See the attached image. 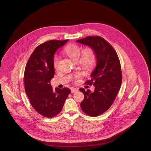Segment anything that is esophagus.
Returning <instances> with one entry per match:
<instances>
[{
    "label": "esophagus",
    "mask_w": 151,
    "mask_h": 151,
    "mask_svg": "<svg viewBox=\"0 0 151 151\" xmlns=\"http://www.w3.org/2000/svg\"><path fill=\"white\" fill-rule=\"evenodd\" d=\"M78 91V90L76 88H71V92H72V93H75L77 92Z\"/></svg>",
    "instance_id": "obj_1"
}]
</instances>
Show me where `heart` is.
<instances>
[{
    "mask_svg": "<svg viewBox=\"0 0 151 151\" xmlns=\"http://www.w3.org/2000/svg\"><path fill=\"white\" fill-rule=\"evenodd\" d=\"M65 54L70 58L72 60L78 62L81 55V49L76 45L71 44L65 47ZM59 57L56 55L54 59V65L55 67L57 66ZM96 56L94 51L91 49H86L83 52L82 57L80 59L81 65L86 68H88L95 63Z\"/></svg>",
    "mask_w": 151,
    "mask_h": 151,
    "instance_id": "obj_1",
    "label": "heart"
}]
</instances>
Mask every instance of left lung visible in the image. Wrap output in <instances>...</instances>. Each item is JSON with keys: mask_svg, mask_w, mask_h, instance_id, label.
Wrapping results in <instances>:
<instances>
[{"mask_svg": "<svg viewBox=\"0 0 151 151\" xmlns=\"http://www.w3.org/2000/svg\"><path fill=\"white\" fill-rule=\"evenodd\" d=\"M76 42L91 47L96 56V67L86 81L87 84H93L94 92L80 89L84 94L80 104L82 110L96 116L109 109L119 92L122 79L119 60L114 48L101 37L88 36Z\"/></svg>", "mask_w": 151, "mask_h": 151, "instance_id": "8db88e82", "label": "left lung"}]
</instances>
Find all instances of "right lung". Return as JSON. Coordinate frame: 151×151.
Returning <instances> with one entry per match:
<instances>
[{
    "label": "right lung",
    "mask_w": 151,
    "mask_h": 151,
    "mask_svg": "<svg viewBox=\"0 0 151 151\" xmlns=\"http://www.w3.org/2000/svg\"><path fill=\"white\" fill-rule=\"evenodd\" d=\"M50 40L38 46L31 54L24 72V86L30 104L41 115L52 118L62 110L71 90L56 88L54 91L50 81L55 70L54 57L58 49L68 42Z\"/></svg>",
    "instance_id": "1"
}]
</instances>
